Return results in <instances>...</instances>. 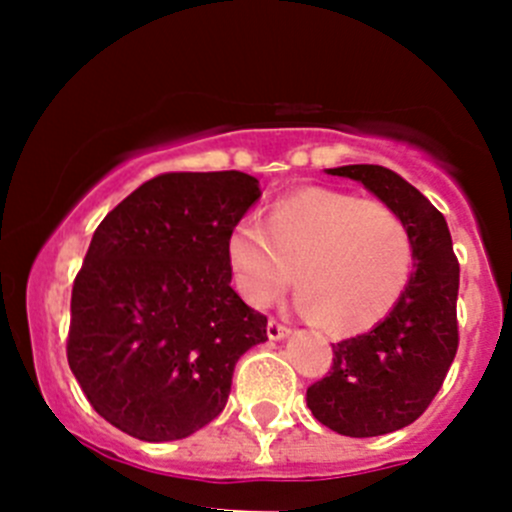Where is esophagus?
I'll use <instances>...</instances> for the list:
<instances>
[{
    "label": "esophagus",
    "instance_id": "34e87169",
    "mask_svg": "<svg viewBox=\"0 0 512 512\" xmlns=\"http://www.w3.org/2000/svg\"><path fill=\"white\" fill-rule=\"evenodd\" d=\"M289 334V327L285 322H280V319L270 317L267 319V337L272 339V342H277V339H285Z\"/></svg>",
    "mask_w": 512,
    "mask_h": 512
}]
</instances>
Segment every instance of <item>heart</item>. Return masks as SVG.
Returning a JSON list of instances; mask_svg holds the SVG:
<instances>
[{"label":"heart","instance_id":"1","mask_svg":"<svg viewBox=\"0 0 512 512\" xmlns=\"http://www.w3.org/2000/svg\"><path fill=\"white\" fill-rule=\"evenodd\" d=\"M232 287L262 309L297 280V304L334 334L376 327L399 304L414 272L404 218L379 198L302 188L242 218L225 242Z\"/></svg>","mask_w":512,"mask_h":512}]
</instances>
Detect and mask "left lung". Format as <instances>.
I'll list each match as a JSON object with an SVG mask.
<instances>
[{"label":"left lung","instance_id":"left-lung-1","mask_svg":"<svg viewBox=\"0 0 512 512\" xmlns=\"http://www.w3.org/2000/svg\"><path fill=\"white\" fill-rule=\"evenodd\" d=\"M327 173L364 183L404 218L414 242L409 287L371 332L332 344V369L307 389L319 423L352 438L384 436L414 423L458 352V267L446 218L384 165H342Z\"/></svg>","mask_w":512,"mask_h":512}]
</instances>
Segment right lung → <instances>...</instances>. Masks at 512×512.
<instances>
[{
	"label": "right lung",
	"instance_id": "right-lung-1",
	"mask_svg": "<svg viewBox=\"0 0 512 512\" xmlns=\"http://www.w3.org/2000/svg\"><path fill=\"white\" fill-rule=\"evenodd\" d=\"M257 198L240 170L163 173L96 227L71 289L66 359L111 426L178 441L225 409L237 359L267 342V317L230 287L225 255Z\"/></svg>",
	"mask_w": 512,
	"mask_h": 512
}]
</instances>
